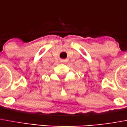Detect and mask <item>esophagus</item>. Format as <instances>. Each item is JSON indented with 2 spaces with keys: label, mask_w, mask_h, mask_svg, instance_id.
Segmentation results:
<instances>
[{
  "label": "esophagus",
  "mask_w": 127,
  "mask_h": 127,
  "mask_svg": "<svg viewBox=\"0 0 127 127\" xmlns=\"http://www.w3.org/2000/svg\"><path fill=\"white\" fill-rule=\"evenodd\" d=\"M63 62H64V60H63Z\"/></svg>",
  "instance_id": "34e87169"
}]
</instances>
